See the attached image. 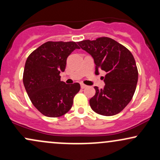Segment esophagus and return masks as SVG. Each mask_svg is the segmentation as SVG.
<instances>
[{"label": "esophagus", "instance_id": "1", "mask_svg": "<svg viewBox=\"0 0 160 160\" xmlns=\"http://www.w3.org/2000/svg\"><path fill=\"white\" fill-rule=\"evenodd\" d=\"M80 86H81V88H82V89H85V88L87 87V86L84 85V84H82V83L80 84Z\"/></svg>", "mask_w": 160, "mask_h": 160}]
</instances>
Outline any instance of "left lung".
I'll return each instance as SVG.
<instances>
[{
    "label": "left lung",
    "mask_w": 160,
    "mask_h": 160,
    "mask_svg": "<svg viewBox=\"0 0 160 160\" xmlns=\"http://www.w3.org/2000/svg\"><path fill=\"white\" fill-rule=\"evenodd\" d=\"M78 45L94 59L95 74L101 70L106 72L104 89L94 87L95 95L89 100L91 108L103 116L117 114L129 103L136 89L138 73L132 54L124 46L105 37L82 40Z\"/></svg>",
    "instance_id": "8db88e82"
}]
</instances>
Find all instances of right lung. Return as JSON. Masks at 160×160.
<instances>
[{
    "mask_svg": "<svg viewBox=\"0 0 160 160\" xmlns=\"http://www.w3.org/2000/svg\"><path fill=\"white\" fill-rule=\"evenodd\" d=\"M80 49L75 42L48 41L31 53L25 62L23 83L32 104L42 114L58 117L72 107L78 82L66 84L59 74L65 71L68 57Z\"/></svg>",
    "mask_w": 160,
    "mask_h": 160,
    "instance_id": "right-lung-1",
    "label": "right lung"
}]
</instances>
